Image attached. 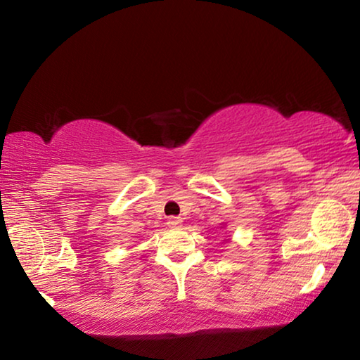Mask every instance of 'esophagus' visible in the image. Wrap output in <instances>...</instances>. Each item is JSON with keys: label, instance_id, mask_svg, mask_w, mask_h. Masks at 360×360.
Instances as JSON below:
<instances>
[{"label": "esophagus", "instance_id": "1", "mask_svg": "<svg viewBox=\"0 0 360 360\" xmlns=\"http://www.w3.org/2000/svg\"><path fill=\"white\" fill-rule=\"evenodd\" d=\"M181 224H182V219L181 217H174V216L169 217L168 221H167V225H168L169 229H178Z\"/></svg>", "mask_w": 360, "mask_h": 360}]
</instances>
